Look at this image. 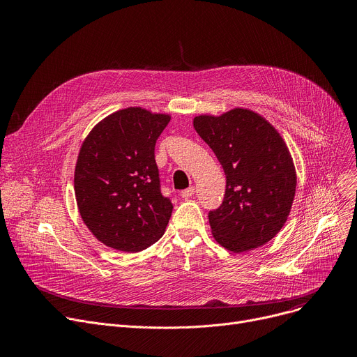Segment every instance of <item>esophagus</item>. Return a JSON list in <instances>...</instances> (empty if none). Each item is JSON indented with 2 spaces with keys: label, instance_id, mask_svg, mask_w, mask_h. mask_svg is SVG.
Wrapping results in <instances>:
<instances>
[{
  "label": "esophagus",
  "instance_id": "obj_1",
  "mask_svg": "<svg viewBox=\"0 0 357 357\" xmlns=\"http://www.w3.org/2000/svg\"><path fill=\"white\" fill-rule=\"evenodd\" d=\"M193 193H195V186H190V188L182 190V192H181V196H182L183 199H188V197H190Z\"/></svg>",
  "mask_w": 357,
  "mask_h": 357
}]
</instances>
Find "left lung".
Returning <instances> with one entry per match:
<instances>
[{"mask_svg": "<svg viewBox=\"0 0 357 357\" xmlns=\"http://www.w3.org/2000/svg\"><path fill=\"white\" fill-rule=\"evenodd\" d=\"M193 127L226 175L223 202L209 212L213 237L234 252L266 244L287 222L295 196L296 175L284 139L244 109L195 117Z\"/></svg>", "mask_w": 357, "mask_h": 357, "instance_id": "obj_1", "label": "left lung"}]
</instances>
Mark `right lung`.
Masks as SVG:
<instances>
[{
    "label": "right lung",
    "instance_id": "obj_1",
    "mask_svg": "<svg viewBox=\"0 0 357 357\" xmlns=\"http://www.w3.org/2000/svg\"><path fill=\"white\" fill-rule=\"evenodd\" d=\"M171 117L128 107L98 123L75 169L80 216L103 244L127 252L158 241L172 215L161 192L155 144Z\"/></svg>",
    "mask_w": 357,
    "mask_h": 357
}]
</instances>
